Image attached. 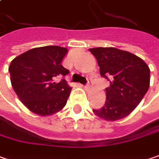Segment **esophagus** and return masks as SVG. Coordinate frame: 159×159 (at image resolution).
Segmentation results:
<instances>
[{
	"label": "esophagus",
	"mask_w": 159,
	"mask_h": 159,
	"mask_svg": "<svg viewBox=\"0 0 159 159\" xmlns=\"http://www.w3.org/2000/svg\"><path fill=\"white\" fill-rule=\"evenodd\" d=\"M92 85V80H90V79H88V80H87V84L84 86V88L85 89H89L90 87H91Z\"/></svg>",
	"instance_id": "34e87169"
}]
</instances>
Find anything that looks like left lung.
Listing matches in <instances>:
<instances>
[{
  "label": "left lung",
  "mask_w": 159,
  "mask_h": 159,
  "mask_svg": "<svg viewBox=\"0 0 159 159\" xmlns=\"http://www.w3.org/2000/svg\"><path fill=\"white\" fill-rule=\"evenodd\" d=\"M89 51L98 61L100 75L110 82L106 89L104 107L93 109L94 113L107 121L120 120L130 115L148 89L150 70L147 63L137 55L115 47Z\"/></svg>",
  "instance_id": "left-lung-1"
}]
</instances>
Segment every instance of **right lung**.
Wrapping results in <instances>:
<instances>
[{
	"label": "right lung",
	"mask_w": 159,
	"mask_h": 159,
	"mask_svg": "<svg viewBox=\"0 0 159 159\" xmlns=\"http://www.w3.org/2000/svg\"><path fill=\"white\" fill-rule=\"evenodd\" d=\"M68 50L57 45L30 49L12 60L9 67L14 91L30 111L50 115L65 107L71 91L61 65Z\"/></svg>",
	"instance_id": "add662e5"
}]
</instances>
